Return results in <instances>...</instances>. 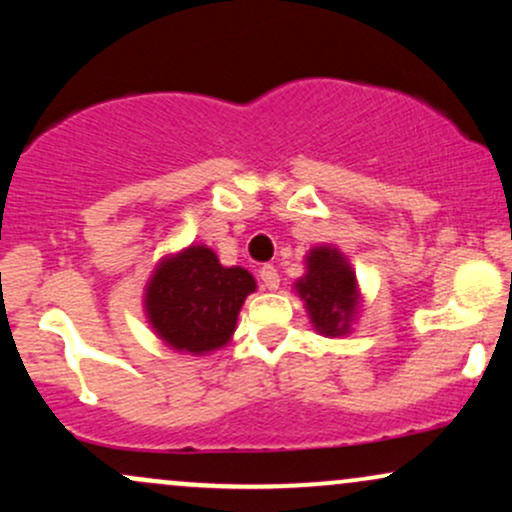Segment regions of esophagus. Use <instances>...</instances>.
Here are the masks:
<instances>
[{
  "mask_svg": "<svg viewBox=\"0 0 512 512\" xmlns=\"http://www.w3.org/2000/svg\"><path fill=\"white\" fill-rule=\"evenodd\" d=\"M260 279H262L264 289H269V291L279 289V272H276L274 264H264V267H260Z\"/></svg>",
  "mask_w": 512,
  "mask_h": 512,
  "instance_id": "esophagus-1",
  "label": "esophagus"
}]
</instances>
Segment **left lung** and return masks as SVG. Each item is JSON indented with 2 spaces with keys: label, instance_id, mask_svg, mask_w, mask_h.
<instances>
[{
  "label": "left lung",
  "instance_id": "8db88e82",
  "mask_svg": "<svg viewBox=\"0 0 512 512\" xmlns=\"http://www.w3.org/2000/svg\"><path fill=\"white\" fill-rule=\"evenodd\" d=\"M313 325L327 337L349 330L356 313V274L332 248H315L308 255V274L296 284Z\"/></svg>",
  "mask_w": 512,
  "mask_h": 512
}]
</instances>
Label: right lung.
<instances>
[{
    "instance_id": "right-lung-1",
    "label": "right lung",
    "mask_w": 512,
    "mask_h": 512,
    "mask_svg": "<svg viewBox=\"0 0 512 512\" xmlns=\"http://www.w3.org/2000/svg\"><path fill=\"white\" fill-rule=\"evenodd\" d=\"M255 279L243 267H221L204 245H192L156 267L146 286V315L168 346L190 354L221 349Z\"/></svg>"
}]
</instances>
